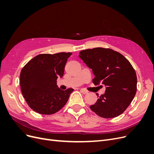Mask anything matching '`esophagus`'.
<instances>
[{
	"label": "esophagus",
	"mask_w": 154,
	"mask_h": 154,
	"mask_svg": "<svg viewBox=\"0 0 154 154\" xmlns=\"http://www.w3.org/2000/svg\"><path fill=\"white\" fill-rule=\"evenodd\" d=\"M80 92H81L82 93H83V94H87V91H86L85 90L83 89V88H81V89H80Z\"/></svg>",
	"instance_id": "1"
}]
</instances>
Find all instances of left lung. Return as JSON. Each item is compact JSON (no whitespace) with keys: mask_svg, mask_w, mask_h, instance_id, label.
Masks as SVG:
<instances>
[{"mask_svg":"<svg viewBox=\"0 0 154 154\" xmlns=\"http://www.w3.org/2000/svg\"><path fill=\"white\" fill-rule=\"evenodd\" d=\"M79 57L91 69L95 85H105V92L91 109L101 118L122 114L131 103L137 91V76L128 60L117 51L97 48L80 52Z\"/></svg>","mask_w":154,"mask_h":154,"instance_id":"8db88e82","label":"left lung"}]
</instances>
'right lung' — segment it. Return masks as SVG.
Segmentation results:
<instances>
[{"label": "right lung", "instance_id": "1", "mask_svg": "<svg viewBox=\"0 0 154 154\" xmlns=\"http://www.w3.org/2000/svg\"><path fill=\"white\" fill-rule=\"evenodd\" d=\"M71 53L36 56L22 69L20 76L22 95L31 109L41 114H53L66 104L73 88L62 91L57 84L62 78Z\"/></svg>", "mask_w": 154, "mask_h": 154}]
</instances>
